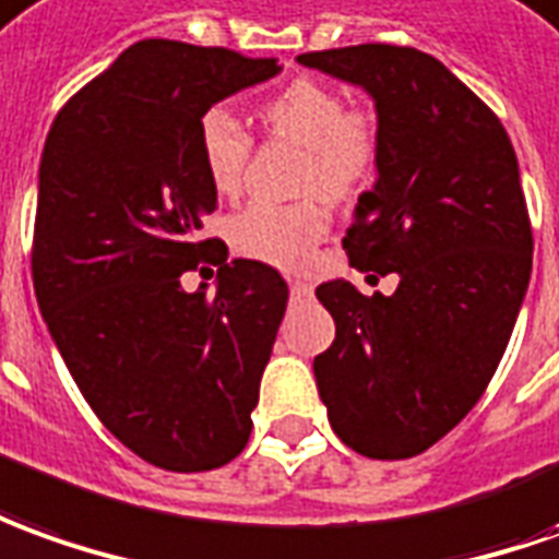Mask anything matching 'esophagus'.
Masks as SVG:
<instances>
[{
    "mask_svg": "<svg viewBox=\"0 0 559 559\" xmlns=\"http://www.w3.org/2000/svg\"><path fill=\"white\" fill-rule=\"evenodd\" d=\"M292 298H295V301H310V298H313V286H310V283H301V280H292Z\"/></svg>",
    "mask_w": 559,
    "mask_h": 559,
    "instance_id": "obj_1",
    "label": "esophagus"
}]
</instances>
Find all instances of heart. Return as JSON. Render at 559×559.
<instances>
[{"instance_id": "heart-1", "label": "heart", "mask_w": 559, "mask_h": 559, "mask_svg": "<svg viewBox=\"0 0 559 559\" xmlns=\"http://www.w3.org/2000/svg\"><path fill=\"white\" fill-rule=\"evenodd\" d=\"M261 124L276 140L301 145L298 191L292 203H252L230 222V242L246 258L276 267H304L329 234L325 200L361 194L380 167V124L371 109L319 79L288 81L261 106ZM198 155L222 198H237L252 157V136L228 109H206L198 121Z\"/></svg>"}]
</instances>
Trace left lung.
<instances>
[{
	"label": "left lung",
	"mask_w": 559,
	"mask_h": 559,
	"mask_svg": "<svg viewBox=\"0 0 559 559\" xmlns=\"http://www.w3.org/2000/svg\"><path fill=\"white\" fill-rule=\"evenodd\" d=\"M298 63L374 96L380 167L344 249L361 273H399L371 298L317 288L334 344L313 359L334 435L361 456L407 460L478 404L533 271L518 155L492 109L444 63L402 45L310 51Z\"/></svg>",
	"instance_id": "obj_1"
}]
</instances>
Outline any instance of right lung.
Segmentation results:
<instances>
[{
  "instance_id": "add662e5",
  "label": "right lung",
  "mask_w": 559,
  "mask_h": 559,
  "mask_svg": "<svg viewBox=\"0 0 559 559\" xmlns=\"http://www.w3.org/2000/svg\"><path fill=\"white\" fill-rule=\"evenodd\" d=\"M276 72L273 57L142 38L57 111L45 140L38 310L99 423L167 472L240 456L286 313L280 271L228 261L225 242L200 237L218 203L200 115ZM200 263L219 264L215 296L181 288Z\"/></svg>"
}]
</instances>
